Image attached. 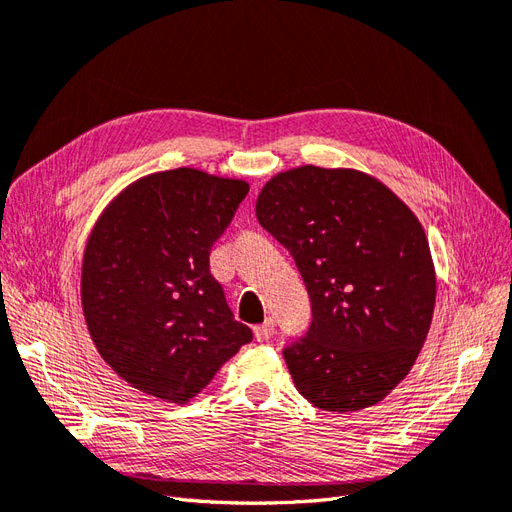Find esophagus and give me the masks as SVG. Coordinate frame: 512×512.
<instances>
[{"instance_id": "34e87169", "label": "esophagus", "mask_w": 512, "mask_h": 512, "mask_svg": "<svg viewBox=\"0 0 512 512\" xmlns=\"http://www.w3.org/2000/svg\"><path fill=\"white\" fill-rule=\"evenodd\" d=\"M273 333H275V322L271 318L267 322L258 324V327H254V335H256L258 342H269Z\"/></svg>"}]
</instances>
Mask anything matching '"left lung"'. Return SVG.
Masks as SVG:
<instances>
[{"label":"left lung","mask_w":512,"mask_h":512,"mask_svg":"<svg viewBox=\"0 0 512 512\" xmlns=\"http://www.w3.org/2000/svg\"><path fill=\"white\" fill-rule=\"evenodd\" d=\"M256 218L312 301V327L284 350L294 386L327 412L376 406L410 374L436 305L421 222L376 177L312 164L271 177Z\"/></svg>","instance_id":"1"}]
</instances>
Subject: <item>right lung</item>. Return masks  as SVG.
<instances>
[{
    "label": "right lung",
    "mask_w": 512,
    "mask_h": 512,
    "mask_svg": "<svg viewBox=\"0 0 512 512\" xmlns=\"http://www.w3.org/2000/svg\"><path fill=\"white\" fill-rule=\"evenodd\" d=\"M250 183L198 168L136 179L87 239L81 303L108 367L134 389L185 404L252 342L209 271Z\"/></svg>",
    "instance_id": "right-lung-1"
}]
</instances>
